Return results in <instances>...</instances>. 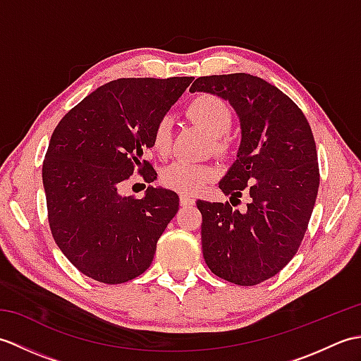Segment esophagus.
<instances>
[{
  "instance_id": "34e87169",
  "label": "esophagus",
  "mask_w": 361,
  "mask_h": 361,
  "mask_svg": "<svg viewBox=\"0 0 361 361\" xmlns=\"http://www.w3.org/2000/svg\"><path fill=\"white\" fill-rule=\"evenodd\" d=\"M180 203H181L183 206L194 204V197H192V195H188V194H181V195H180Z\"/></svg>"
}]
</instances>
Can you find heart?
<instances>
[{"label":"heart","instance_id":"obj_1","mask_svg":"<svg viewBox=\"0 0 361 361\" xmlns=\"http://www.w3.org/2000/svg\"><path fill=\"white\" fill-rule=\"evenodd\" d=\"M188 116L195 124L204 128L216 140V149L225 152L231 140L226 132L233 126L234 114L231 106L214 94H200L189 102L186 109ZM172 142V122L169 118H163L157 122L152 135V147L158 155L164 157L171 150ZM214 169L208 164L189 163V161H175L169 164L161 180L166 186L173 188L180 192L195 194L202 189L204 183L212 180Z\"/></svg>","mask_w":361,"mask_h":361}]
</instances>
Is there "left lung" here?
Instances as JSON below:
<instances>
[{
    "label": "left lung",
    "mask_w": 361,
    "mask_h": 361,
    "mask_svg": "<svg viewBox=\"0 0 361 361\" xmlns=\"http://www.w3.org/2000/svg\"><path fill=\"white\" fill-rule=\"evenodd\" d=\"M195 91L228 101L242 127L237 159L219 183L231 203L197 202L204 262L228 282L257 286L293 259L307 231L319 186L312 128L287 94L256 75H204ZM242 195L247 206L234 210Z\"/></svg>",
    "instance_id": "obj_1"
}]
</instances>
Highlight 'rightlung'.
Masks as SVG:
<instances>
[{
	"instance_id": "1",
	"label": "right lung",
	"mask_w": 361,
	"mask_h": 361,
	"mask_svg": "<svg viewBox=\"0 0 361 361\" xmlns=\"http://www.w3.org/2000/svg\"><path fill=\"white\" fill-rule=\"evenodd\" d=\"M194 78L118 79L68 111L51 136L43 186L54 240L88 278L122 283L150 267L157 242L176 211L173 190L149 186L142 198L119 189L137 171L157 172L142 152L157 122Z\"/></svg>"
}]
</instances>
